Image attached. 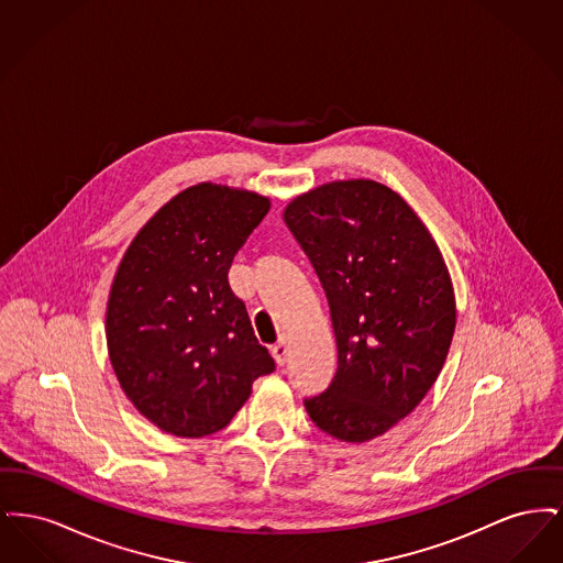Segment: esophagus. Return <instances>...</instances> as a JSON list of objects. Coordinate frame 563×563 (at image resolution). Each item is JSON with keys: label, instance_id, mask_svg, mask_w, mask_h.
I'll return each instance as SVG.
<instances>
[{"label": "esophagus", "instance_id": "1", "mask_svg": "<svg viewBox=\"0 0 563 563\" xmlns=\"http://www.w3.org/2000/svg\"><path fill=\"white\" fill-rule=\"evenodd\" d=\"M272 354L276 358L278 365H285L287 363V356H289V349H287V342L280 340L276 346H272Z\"/></svg>", "mask_w": 563, "mask_h": 563}]
</instances>
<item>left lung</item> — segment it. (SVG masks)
I'll return each mask as SVG.
<instances>
[{"label": "left lung", "instance_id": "obj_1", "mask_svg": "<svg viewBox=\"0 0 563 563\" xmlns=\"http://www.w3.org/2000/svg\"><path fill=\"white\" fill-rule=\"evenodd\" d=\"M285 223L321 278L338 372L306 411L327 434L365 443L427 397L455 329L443 255L411 207L369 179L297 196Z\"/></svg>", "mask_w": 563, "mask_h": 563}]
</instances>
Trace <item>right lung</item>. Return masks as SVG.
<instances>
[{
	"instance_id": "obj_1",
	"label": "right lung",
	"mask_w": 563,
	"mask_h": 563,
	"mask_svg": "<svg viewBox=\"0 0 563 563\" xmlns=\"http://www.w3.org/2000/svg\"><path fill=\"white\" fill-rule=\"evenodd\" d=\"M255 191L184 189L126 249L108 301L113 372L158 429L198 439L225 429L274 358L253 333L228 269L268 214Z\"/></svg>"
}]
</instances>
